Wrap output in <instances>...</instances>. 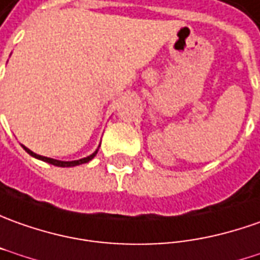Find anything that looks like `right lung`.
Here are the masks:
<instances>
[{"label":"right lung","instance_id":"1","mask_svg":"<svg viewBox=\"0 0 260 260\" xmlns=\"http://www.w3.org/2000/svg\"><path fill=\"white\" fill-rule=\"evenodd\" d=\"M24 147V150L27 151L28 154H31L32 157L38 158V160H43V161H47V163H50V165H54V166H58V167H73V166H78V165H83V163H87V161H90L91 158L97 154V150L94 151L93 154H90L88 157L84 158H80V160H73V161H61V160H55V158H50V157H45V156H40V154H36L34 151H31L29 149H27L25 146H22Z\"/></svg>","mask_w":260,"mask_h":260}]
</instances>
